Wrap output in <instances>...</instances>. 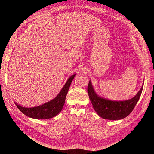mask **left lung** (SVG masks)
<instances>
[{
  "label": "left lung",
  "mask_w": 154,
  "mask_h": 154,
  "mask_svg": "<svg viewBox=\"0 0 154 154\" xmlns=\"http://www.w3.org/2000/svg\"><path fill=\"white\" fill-rule=\"evenodd\" d=\"M130 99L122 101H114L99 96L94 90L90 80L88 85V93L96 112L103 119L119 120L127 117L133 111L141 96L143 88Z\"/></svg>",
  "instance_id": "1"
}]
</instances>
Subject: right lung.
I'll return each instance as SVG.
<instances>
[{
    "mask_svg": "<svg viewBox=\"0 0 154 154\" xmlns=\"http://www.w3.org/2000/svg\"><path fill=\"white\" fill-rule=\"evenodd\" d=\"M75 75L76 74H74L71 76L59 94L54 99L48 102L38 106L31 108L23 107L14 102L15 105L22 113L28 117L37 119L52 118L57 115L61 111L65 102L66 96L67 95L71 82Z\"/></svg>",
    "mask_w": 154,
    "mask_h": 154,
    "instance_id": "obj_1",
    "label": "right lung"
}]
</instances>
